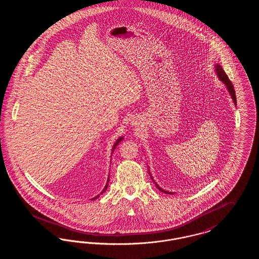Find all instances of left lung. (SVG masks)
Listing matches in <instances>:
<instances>
[{"mask_svg":"<svg viewBox=\"0 0 259 259\" xmlns=\"http://www.w3.org/2000/svg\"><path fill=\"white\" fill-rule=\"evenodd\" d=\"M214 68H215V73L218 74V76H219V78L222 80V82L226 85V88H227V90H228V92L230 93V95H231V98L233 100V102H234L235 105H237V100H236V94H235V90L234 87H233V84H232V82L230 81V79L228 78V76H227V74H225V72L223 71V69H222V66L220 65V64H217L215 66H214ZM149 171V170H148ZM149 175H150V172H149ZM150 178H151V180L153 181V179H152V177H151V175H150ZM153 183L155 184L156 185V187L160 190L161 192H164V193H166V194H174L172 192H169V191H166V190H164L163 188H161L159 185H157L154 181H153Z\"/></svg>","mask_w":259,"mask_h":259,"instance_id":"obj_1","label":"left lung"}]
</instances>
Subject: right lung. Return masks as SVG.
Masks as SVG:
<instances>
[{
    "instance_id": "1",
    "label": "right lung",
    "mask_w": 259,
    "mask_h": 259,
    "mask_svg": "<svg viewBox=\"0 0 259 259\" xmlns=\"http://www.w3.org/2000/svg\"><path fill=\"white\" fill-rule=\"evenodd\" d=\"M122 140H123V137H120V138H119V139H118V140H117V141H116V142H115V144H114V145H113V148H112V150H111V152H112V151H114V149H115V148H116V146H117V145H118V144H119V143H120V142H121V141H122ZM109 181H110V176H109V179H108V182H107V185H106V186H105V188H104V189H103V191H102V192H101V194H103V193H104V192H105V191H106V189H107V188H108V185H109ZM99 197V195H97V196H96V197H94L93 198V199H97V198Z\"/></svg>"
}]
</instances>
